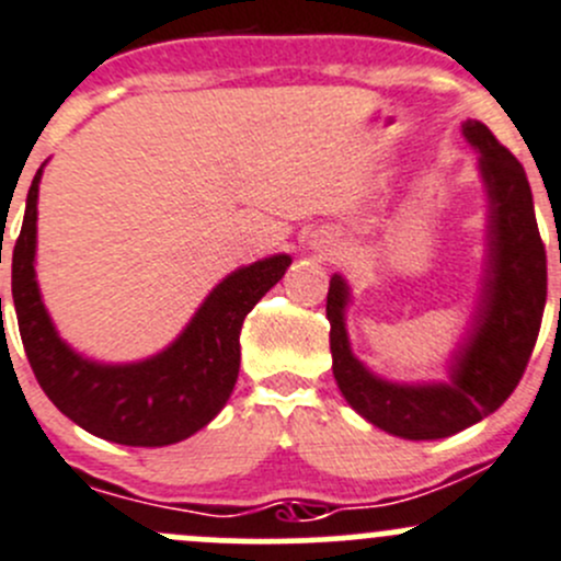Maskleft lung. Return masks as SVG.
Instances as JSON below:
<instances>
[{
    "label": "left lung",
    "mask_w": 561,
    "mask_h": 561,
    "mask_svg": "<svg viewBox=\"0 0 561 561\" xmlns=\"http://www.w3.org/2000/svg\"><path fill=\"white\" fill-rule=\"evenodd\" d=\"M463 136L480 149L491 196V256L485 299L469 343L456 357L453 385L398 387L370 376L348 348L346 283L335 275L327 291L332 374L343 398L368 423L401 439H445L496 412L529 365L546 310V245L524 165L482 122H463Z\"/></svg>",
    "instance_id": "1"
}]
</instances>
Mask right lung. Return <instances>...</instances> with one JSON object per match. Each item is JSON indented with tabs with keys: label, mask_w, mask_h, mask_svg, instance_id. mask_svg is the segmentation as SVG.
Returning a JSON list of instances; mask_svg holds the SVG:
<instances>
[{
	"label": "right lung",
	"mask_w": 561,
	"mask_h": 561,
	"mask_svg": "<svg viewBox=\"0 0 561 561\" xmlns=\"http://www.w3.org/2000/svg\"><path fill=\"white\" fill-rule=\"evenodd\" d=\"M35 174L13 248V305L26 359L54 407L100 439L165 447L187 439L229 401L240 374V330L253 305L283 278L288 256L229 275L163 354L138 365H94L59 341L35 280Z\"/></svg>",
	"instance_id": "add662e5"
}]
</instances>
